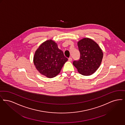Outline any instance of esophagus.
Segmentation results:
<instances>
[{"mask_svg":"<svg viewBox=\"0 0 125 125\" xmlns=\"http://www.w3.org/2000/svg\"><path fill=\"white\" fill-rule=\"evenodd\" d=\"M68 61H69V62H71V61H72V58H71V57H70V58H69V59H68Z\"/></svg>","mask_w":125,"mask_h":125,"instance_id":"1","label":"esophagus"}]
</instances>
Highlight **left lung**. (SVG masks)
I'll use <instances>...</instances> for the list:
<instances>
[{"label":"left lung","instance_id":"1","mask_svg":"<svg viewBox=\"0 0 125 125\" xmlns=\"http://www.w3.org/2000/svg\"><path fill=\"white\" fill-rule=\"evenodd\" d=\"M79 59L73 62L78 72L83 76L92 75L98 70L103 57L102 50L98 44L90 38H85L77 42Z\"/></svg>","mask_w":125,"mask_h":125}]
</instances>
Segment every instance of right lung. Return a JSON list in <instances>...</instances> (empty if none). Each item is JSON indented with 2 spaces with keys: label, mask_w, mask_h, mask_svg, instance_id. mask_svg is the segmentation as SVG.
Wrapping results in <instances>:
<instances>
[{
  "label": "right lung",
  "mask_w": 125,
  "mask_h": 125,
  "mask_svg": "<svg viewBox=\"0 0 125 125\" xmlns=\"http://www.w3.org/2000/svg\"><path fill=\"white\" fill-rule=\"evenodd\" d=\"M67 61L63 52L52 40L42 44L33 56V63L36 69L49 78L56 76Z\"/></svg>",
  "instance_id": "1"
}]
</instances>
